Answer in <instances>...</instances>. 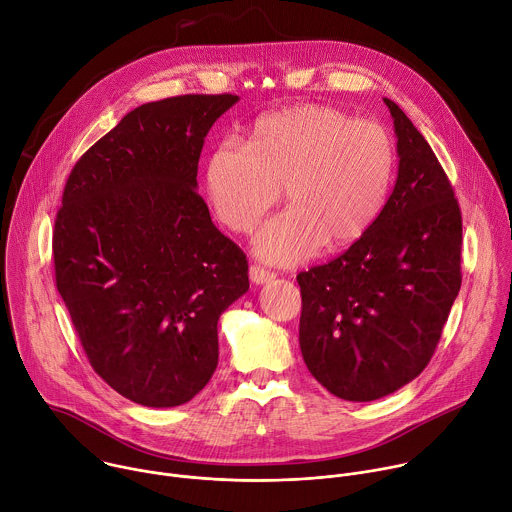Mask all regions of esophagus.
<instances>
[{
    "mask_svg": "<svg viewBox=\"0 0 512 512\" xmlns=\"http://www.w3.org/2000/svg\"><path fill=\"white\" fill-rule=\"evenodd\" d=\"M249 277H251L253 283L259 285V283L271 281V279L275 277V273L269 271V269H265V267H261V265H251V267H249Z\"/></svg>",
    "mask_w": 512,
    "mask_h": 512,
    "instance_id": "obj_1",
    "label": "esophagus"
}]
</instances>
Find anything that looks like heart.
Returning a JSON list of instances; mask_svg holds the SVG:
<instances>
[{
    "instance_id": "b5f03b06",
    "label": "heart",
    "mask_w": 512,
    "mask_h": 512,
    "mask_svg": "<svg viewBox=\"0 0 512 512\" xmlns=\"http://www.w3.org/2000/svg\"><path fill=\"white\" fill-rule=\"evenodd\" d=\"M389 131L334 107L302 105L267 113L245 145L225 139L206 164V194L218 221L249 233L277 202L287 206L253 239L255 253L277 265L354 243L381 214L393 180Z\"/></svg>"
}]
</instances>
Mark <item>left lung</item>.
I'll return each mask as SVG.
<instances>
[{"instance_id":"obj_1","label":"left lung","mask_w":512,"mask_h":512,"mask_svg":"<svg viewBox=\"0 0 512 512\" xmlns=\"http://www.w3.org/2000/svg\"><path fill=\"white\" fill-rule=\"evenodd\" d=\"M399 172L371 229L298 273L300 348L332 395L375 401L431 360L462 285V212L433 150L397 103Z\"/></svg>"}]
</instances>
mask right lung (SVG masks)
<instances>
[{
    "instance_id": "add662e5",
    "label": "right lung",
    "mask_w": 512,
    "mask_h": 512,
    "mask_svg": "<svg viewBox=\"0 0 512 512\" xmlns=\"http://www.w3.org/2000/svg\"><path fill=\"white\" fill-rule=\"evenodd\" d=\"M237 101L180 95L129 111L62 192L58 294L95 373L145 407H176L206 387L218 318L249 289L247 255L196 192L204 137Z\"/></svg>"
}]
</instances>
